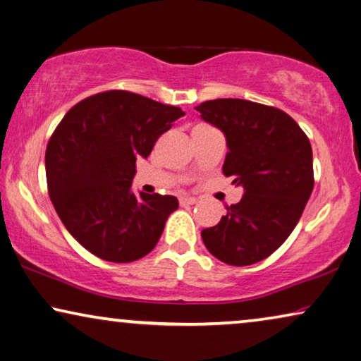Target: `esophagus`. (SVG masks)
Returning a JSON list of instances; mask_svg holds the SVG:
<instances>
[{
    "label": "esophagus",
    "instance_id": "1",
    "mask_svg": "<svg viewBox=\"0 0 361 361\" xmlns=\"http://www.w3.org/2000/svg\"><path fill=\"white\" fill-rule=\"evenodd\" d=\"M180 205L185 207V205H193V203L197 202L195 197H180Z\"/></svg>",
    "mask_w": 361,
    "mask_h": 361
}]
</instances>
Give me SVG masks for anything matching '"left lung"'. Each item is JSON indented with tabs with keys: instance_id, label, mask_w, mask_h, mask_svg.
I'll return each mask as SVG.
<instances>
[{
	"instance_id": "obj_1",
	"label": "left lung",
	"mask_w": 361,
	"mask_h": 361,
	"mask_svg": "<svg viewBox=\"0 0 361 361\" xmlns=\"http://www.w3.org/2000/svg\"><path fill=\"white\" fill-rule=\"evenodd\" d=\"M202 120L221 130L228 154L223 174L244 195L216 226L202 231L218 260L244 267L267 259L286 241L310 200L312 149L288 114L244 99H215L195 107Z\"/></svg>"
}]
</instances>
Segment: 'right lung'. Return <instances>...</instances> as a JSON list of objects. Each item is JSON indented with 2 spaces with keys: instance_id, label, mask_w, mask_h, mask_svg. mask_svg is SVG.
I'll return each instance as SVG.
<instances>
[{
  "instance_id": "obj_1",
  "label": "right lung",
  "mask_w": 361,
  "mask_h": 361,
  "mask_svg": "<svg viewBox=\"0 0 361 361\" xmlns=\"http://www.w3.org/2000/svg\"><path fill=\"white\" fill-rule=\"evenodd\" d=\"M184 112L128 91L78 102L61 118L45 151L49 195L82 247L107 262H133L154 249L166 219L179 208L172 195L133 193L137 159Z\"/></svg>"
}]
</instances>
